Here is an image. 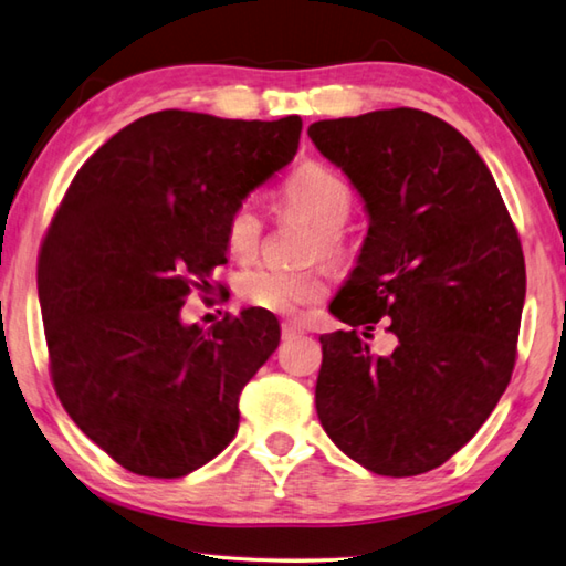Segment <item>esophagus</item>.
Instances as JSON below:
<instances>
[{"label": "esophagus", "instance_id": "34e87169", "mask_svg": "<svg viewBox=\"0 0 566 566\" xmlns=\"http://www.w3.org/2000/svg\"><path fill=\"white\" fill-rule=\"evenodd\" d=\"M300 334H304L302 326H296V324H292V322H284V324H282V336H284V338H292V336H300Z\"/></svg>", "mask_w": 566, "mask_h": 566}]
</instances>
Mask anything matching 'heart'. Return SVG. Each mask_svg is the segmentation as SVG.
Returning <instances> with one entry per match:
<instances>
[{
	"label": "heart",
	"instance_id": "b5f03b06",
	"mask_svg": "<svg viewBox=\"0 0 566 566\" xmlns=\"http://www.w3.org/2000/svg\"><path fill=\"white\" fill-rule=\"evenodd\" d=\"M282 208L300 214L314 224L312 254L342 264L352 254V240L344 222L352 214L354 195L336 170L322 163H304L280 190ZM264 224L254 202L242 200L224 220V242L238 260H250L262 244ZM238 292L248 304L270 314L290 316L324 300L326 284L318 266L310 270H276V266H252L240 274Z\"/></svg>",
	"mask_w": 566,
	"mask_h": 566
}]
</instances>
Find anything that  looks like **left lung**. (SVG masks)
<instances>
[{"mask_svg": "<svg viewBox=\"0 0 566 566\" xmlns=\"http://www.w3.org/2000/svg\"><path fill=\"white\" fill-rule=\"evenodd\" d=\"M310 138L371 218L328 306L352 328L318 336L316 413L376 475H420L478 433L510 384L525 304L520 234L478 150L426 111L318 120ZM384 315L399 344L376 357L363 337Z\"/></svg>", "mask_w": 566, "mask_h": 566, "instance_id": "left-lung-1", "label": "left lung"}]
</instances>
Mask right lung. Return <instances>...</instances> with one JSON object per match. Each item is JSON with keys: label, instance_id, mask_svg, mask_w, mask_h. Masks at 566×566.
<instances>
[{"label": "right lung", "instance_id": "obj_1", "mask_svg": "<svg viewBox=\"0 0 566 566\" xmlns=\"http://www.w3.org/2000/svg\"><path fill=\"white\" fill-rule=\"evenodd\" d=\"M300 136V116L150 113L81 166L41 240L51 384L136 475H188L238 433L240 394L280 346V324L252 306L202 332L180 310L228 262L230 210L294 158Z\"/></svg>", "mask_w": 566, "mask_h": 566}]
</instances>
